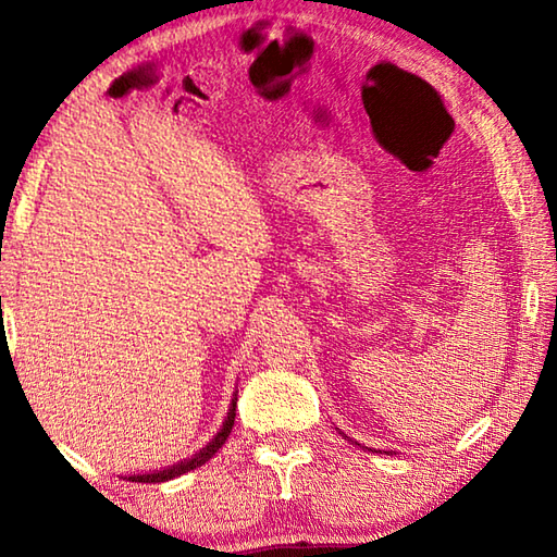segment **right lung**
Segmentation results:
<instances>
[{
	"instance_id": "1",
	"label": "right lung",
	"mask_w": 557,
	"mask_h": 557,
	"mask_svg": "<svg viewBox=\"0 0 557 557\" xmlns=\"http://www.w3.org/2000/svg\"><path fill=\"white\" fill-rule=\"evenodd\" d=\"M233 422H235V403H233V410L228 412V420L223 422V428H221L219 435H215V437L209 442V445H206V447L199 451V455H194L191 459L182 461V465L169 467V469H164V471H154V474H139V476H135V482H147V484L169 482V479L182 476V474H186V471H191V469H196V467L206 465V461H209V459L215 455V451H219V449L225 445V440H228L231 430H233Z\"/></svg>"
}]
</instances>
